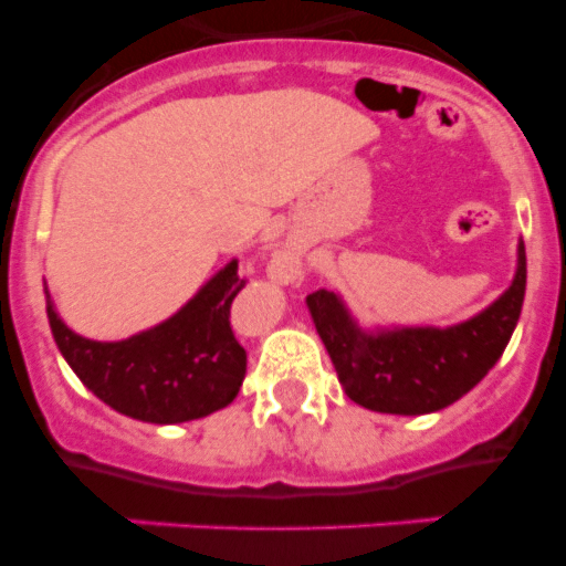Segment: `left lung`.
<instances>
[{"instance_id": "obj_1", "label": "left lung", "mask_w": 566, "mask_h": 566, "mask_svg": "<svg viewBox=\"0 0 566 566\" xmlns=\"http://www.w3.org/2000/svg\"><path fill=\"white\" fill-rule=\"evenodd\" d=\"M527 286V258L518 247L513 286L490 308L451 328H397L365 334L334 292L306 297L348 399L379 413H431L479 385L499 363L518 323Z\"/></svg>"}]
</instances>
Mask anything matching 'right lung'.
Returning a JSON list of instances; mask_svg holds the SVG:
<instances>
[{
	"label": "right lung",
	"mask_w": 566,
	"mask_h": 566,
	"mask_svg": "<svg viewBox=\"0 0 566 566\" xmlns=\"http://www.w3.org/2000/svg\"><path fill=\"white\" fill-rule=\"evenodd\" d=\"M243 286L232 260L175 317L122 343L70 332L44 294L59 352L90 391L124 417L175 424L221 411L238 397L247 348L229 326V308Z\"/></svg>",
	"instance_id": "add662e5"
}]
</instances>
